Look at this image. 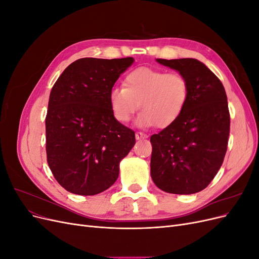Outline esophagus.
Returning a JSON list of instances; mask_svg holds the SVG:
<instances>
[{
    "instance_id": "obj_1",
    "label": "esophagus",
    "mask_w": 259,
    "mask_h": 259,
    "mask_svg": "<svg viewBox=\"0 0 259 259\" xmlns=\"http://www.w3.org/2000/svg\"><path fill=\"white\" fill-rule=\"evenodd\" d=\"M135 137L137 140H140V139H146L148 137V135L144 134V133H142V132H137L135 134Z\"/></svg>"
}]
</instances>
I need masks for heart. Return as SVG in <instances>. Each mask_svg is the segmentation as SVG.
<instances>
[{
	"label": "heart",
	"instance_id": "obj_1",
	"mask_svg": "<svg viewBox=\"0 0 259 259\" xmlns=\"http://www.w3.org/2000/svg\"><path fill=\"white\" fill-rule=\"evenodd\" d=\"M189 95V83L184 75L140 67L125 76L124 88H112L108 98L116 121L128 122L140 108L143 111L137 116L138 126L150 127L156 124L165 128L183 114Z\"/></svg>",
	"mask_w": 259,
	"mask_h": 259
}]
</instances>
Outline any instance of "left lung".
Segmentation results:
<instances>
[{
  "mask_svg": "<svg viewBox=\"0 0 259 259\" xmlns=\"http://www.w3.org/2000/svg\"><path fill=\"white\" fill-rule=\"evenodd\" d=\"M189 83L179 119L151 136L150 174L155 186L174 194L202 191L216 176L228 145L230 115L221 80L194 58L156 59Z\"/></svg>",
  "mask_w": 259,
  "mask_h": 259,
  "instance_id": "left-lung-1",
  "label": "left lung"
}]
</instances>
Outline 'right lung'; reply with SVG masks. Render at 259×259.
Returning <instances> with one entry per match:
<instances>
[{
  "label": "right lung",
  "mask_w": 259,
  "mask_h": 259,
  "mask_svg": "<svg viewBox=\"0 0 259 259\" xmlns=\"http://www.w3.org/2000/svg\"><path fill=\"white\" fill-rule=\"evenodd\" d=\"M134 58H81L54 84L45 120L46 154L54 177L69 192L95 195L119 177L135 133L113 116L109 92Z\"/></svg>",
  "instance_id": "1"
}]
</instances>
